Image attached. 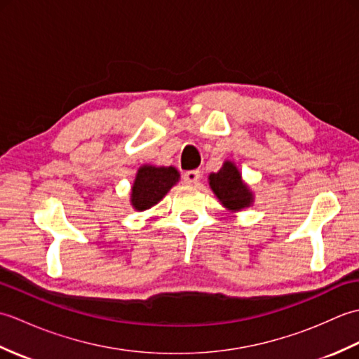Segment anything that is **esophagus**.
I'll use <instances>...</instances> for the list:
<instances>
[{
	"label": "esophagus",
	"mask_w": 359,
	"mask_h": 359,
	"mask_svg": "<svg viewBox=\"0 0 359 359\" xmlns=\"http://www.w3.org/2000/svg\"><path fill=\"white\" fill-rule=\"evenodd\" d=\"M201 180V171L199 170H191L184 174V182L188 185H194Z\"/></svg>",
	"instance_id": "obj_1"
}]
</instances>
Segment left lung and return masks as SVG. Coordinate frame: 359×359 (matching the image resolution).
I'll list each match as a JSON object with an SVG mask.
<instances>
[{
	"label": "left lung",
	"instance_id": "left-lung-1",
	"mask_svg": "<svg viewBox=\"0 0 359 359\" xmlns=\"http://www.w3.org/2000/svg\"><path fill=\"white\" fill-rule=\"evenodd\" d=\"M208 184L219 202L231 212L250 208L255 202L253 189L243 182L239 168L231 160H225L217 172L208 175Z\"/></svg>",
	"mask_w": 359,
	"mask_h": 359
}]
</instances>
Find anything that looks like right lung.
<instances>
[{
	"instance_id": "right-lung-1",
	"label": "right lung",
	"mask_w": 359,
	"mask_h": 359,
	"mask_svg": "<svg viewBox=\"0 0 359 359\" xmlns=\"http://www.w3.org/2000/svg\"><path fill=\"white\" fill-rule=\"evenodd\" d=\"M179 180L180 172L174 166L142 165L135 172L129 202L135 211H147L162 201Z\"/></svg>"
}]
</instances>
